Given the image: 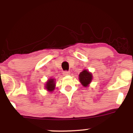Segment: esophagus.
Masks as SVG:
<instances>
[{
  "instance_id": "1",
  "label": "esophagus",
  "mask_w": 133,
  "mask_h": 133,
  "mask_svg": "<svg viewBox=\"0 0 133 133\" xmlns=\"http://www.w3.org/2000/svg\"><path fill=\"white\" fill-rule=\"evenodd\" d=\"M63 74H64V76H69V75H70V72H69V71H64L63 72Z\"/></svg>"
}]
</instances>
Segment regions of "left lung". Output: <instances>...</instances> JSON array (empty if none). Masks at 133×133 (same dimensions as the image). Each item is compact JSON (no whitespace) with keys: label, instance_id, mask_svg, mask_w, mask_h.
Returning <instances> with one entry per match:
<instances>
[{"label":"left lung","instance_id":"obj_1","mask_svg":"<svg viewBox=\"0 0 133 133\" xmlns=\"http://www.w3.org/2000/svg\"><path fill=\"white\" fill-rule=\"evenodd\" d=\"M93 78L92 73L87 69H84L79 75V80L81 84L85 88L89 86Z\"/></svg>","mask_w":133,"mask_h":133}]
</instances>
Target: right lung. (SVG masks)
Here are the masks:
<instances>
[{"instance_id": "add662e5", "label": "right lung", "mask_w": 133, "mask_h": 133, "mask_svg": "<svg viewBox=\"0 0 133 133\" xmlns=\"http://www.w3.org/2000/svg\"><path fill=\"white\" fill-rule=\"evenodd\" d=\"M56 88V79L50 78L47 81L45 84V89L49 92H52Z\"/></svg>"}]
</instances>
